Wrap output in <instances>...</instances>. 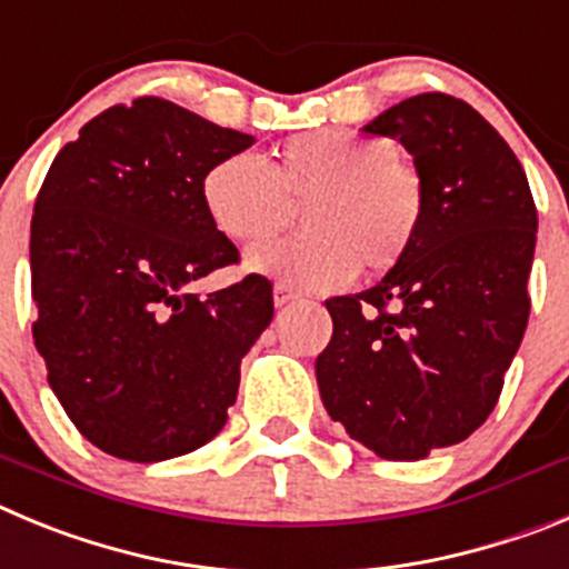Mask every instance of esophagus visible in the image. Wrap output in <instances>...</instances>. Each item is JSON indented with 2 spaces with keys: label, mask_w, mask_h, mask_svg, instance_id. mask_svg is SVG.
Returning a JSON list of instances; mask_svg holds the SVG:
<instances>
[{
  "label": "esophagus",
  "mask_w": 569,
  "mask_h": 569,
  "mask_svg": "<svg viewBox=\"0 0 569 569\" xmlns=\"http://www.w3.org/2000/svg\"><path fill=\"white\" fill-rule=\"evenodd\" d=\"M295 300H297V291L295 289H289V286H286V283H274V306H278V309H283V306L295 303Z\"/></svg>",
  "instance_id": "34e87169"
}]
</instances>
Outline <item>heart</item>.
<instances>
[{"instance_id": "obj_1", "label": "heart", "mask_w": 569, "mask_h": 569, "mask_svg": "<svg viewBox=\"0 0 569 569\" xmlns=\"http://www.w3.org/2000/svg\"><path fill=\"white\" fill-rule=\"evenodd\" d=\"M303 197V223L311 229L249 249L247 272L297 289H337L357 269L391 272L422 227V181L386 138L300 132L269 167L249 152H232L201 178L203 212L234 243L272 234L289 221L291 201Z\"/></svg>"}]
</instances>
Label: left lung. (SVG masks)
I'll use <instances>...</instances> for the list:
<instances>
[{"instance_id":"1","label":"left lung","mask_w":569,"mask_h":569,"mask_svg":"<svg viewBox=\"0 0 569 569\" xmlns=\"http://www.w3.org/2000/svg\"><path fill=\"white\" fill-rule=\"evenodd\" d=\"M362 132L411 152L422 227L380 283L326 300L335 335L317 386L351 439L413 462L468 439L496 408L530 315L539 218L508 141L453 96L399 101Z\"/></svg>"}]
</instances>
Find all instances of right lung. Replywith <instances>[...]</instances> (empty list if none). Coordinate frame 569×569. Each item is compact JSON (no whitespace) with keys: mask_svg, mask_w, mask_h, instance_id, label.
Masks as SVG:
<instances>
[{"mask_svg":"<svg viewBox=\"0 0 569 569\" xmlns=\"http://www.w3.org/2000/svg\"><path fill=\"white\" fill-rule=\"evenodd\" d=\"M252 144L144 96L87 121L50 163L30 221L33 340L61 408L110 457L163 462L227 425L240 360L272 322V283L187 286L238 260L203 212L201 178Z\"/></svg>","mask_w":569,"mask_h":569,"instance_id":"1","label":"right lung"}]
</instances>
